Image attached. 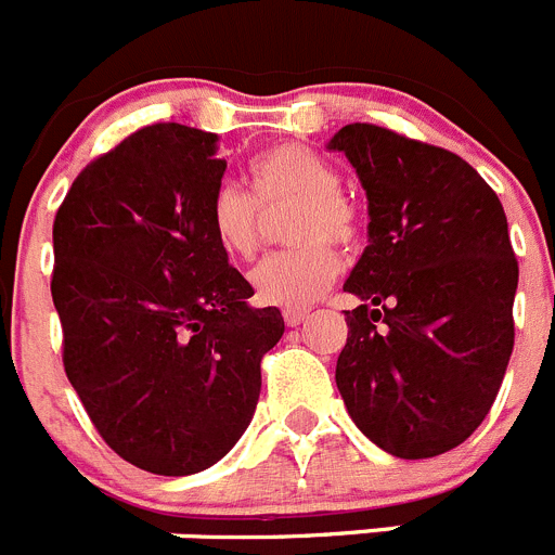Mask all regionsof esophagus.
I'll use <instances>...</instances> for the list:
<instances>
[{"instance_id": "1", "label": "esophagus", "mask_w": 555, "mask_h": 555, "mask_svg": "<svg viewBox=\"0 0 555 555\" xmlns=\"http://www.w3.org/2000/svg\"><path fill=\"white\" fill-rule=\"evenodd\" d=\"M308 317H311V313H308L306 308H288V311H283V322H286L288 327H300Z\"/></svg>"}]
</instances>
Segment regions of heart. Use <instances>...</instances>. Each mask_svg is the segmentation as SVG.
I'll return each mask as SVG.
<instances>
[{"instance_id":"b5f03b06","label":"heart","mask_w":555,"mask_h":555,"mask_svg":"<svg viewBox=\"0 0 555 555\" xmlns=\"http://www.w3.org/2000/svg\"><path fill=\"white\" fill-rule=\"evenodd\" d=\"M253 194L219 183L205 205V222L230 258H253L261 244L263 210L297 205L286 238L297 247L269 255L249 272V286L263 306L306 308L331 288L338 274L336 247L361 238V214L338 191V175L325 158L300 144H283L249 164Z\"/></svg>"}]
</instances>
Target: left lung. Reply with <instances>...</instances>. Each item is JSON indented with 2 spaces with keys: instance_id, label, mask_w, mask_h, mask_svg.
<instances>
[{
  "instance_id": "obj_1",
  "label": "left lung",
  "mask_w": 555,
  "mask_h": 555,
  "mask_svg": "<svg viewBox=\"0 0 555 555\" xmlns=\"http://www.w3.org/2000/svg\"><path fill=\"white\" fill-rule=\"evenodd\" d=\"M331 150L370 199L336 386L377 448L434 459L483 423L512 358L519 267L506 214L467 160L389 127L352 121Z\"/></svg>"
}]
</instances>
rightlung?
Listing matches in <instances>:
<instances>
[{
  "label": "right lung",
  "instance_id": "add662e5",
  "mask_svg": "<svg viewBox=\"0 0 555 555\" xmlns=\"http://www.w3.org/2000/svg\"><path fill=\"white\" fill-rule=\"evenodd\" d=\"M224 169L217 132L146 125L77 175L52 224L68 384L107 448L155 475L238 442L283 336L205 222Z\"/></svg>",
  "mask_w": 555,
  "mask_h": 555
}]
</instances>
